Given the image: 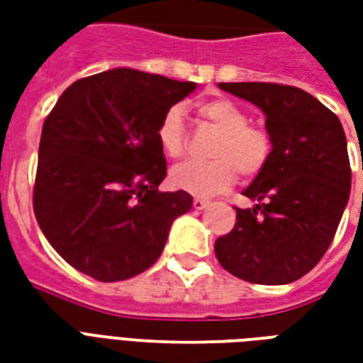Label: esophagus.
Listing matches in <instances>:
<instances>
[{"label":"esophagus","mask_w":363,"mask_h":363,"mask_svg":"<svg viewBox=\"0 0 363 363\" xmlns=\"http://www.w3.org/2000/svg\"><path fill=\"white\" fill-rule=\"evenodd\" d=\"M208 206H210V202L204 200V198H194V202H192V208H194V210H206Z\"/></svg>","instance_id":"obj_1"}]
</instances>
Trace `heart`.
<instances>
[{
	"instance_id": "b5f03b06",
	"label": "heart",
	"mask_w": 363,
	"mask_h": 363,
	"mask_svg": "<svg viewBox=\"0 0 363 363\" xmlns=\"http://www.w3.org/2000/svg\"><path fill=\"white\" fill-rule=\"evenodd\" d=\"M200 118L213 126L216 138L210 163H181L171 169L169 181L174 189L192 196H213L228 190L237 179V169L245 177L257 174L270 155V138L264 130L247 124V112L229 99H210L196 106ZM157 142L169 157H182L186 151V130L179 106L163 114L157 128Z\"/></svg>"
}]
</instances>
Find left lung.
Segmentation results:
<instances>
[{"mask_svg": "<svg viewBox=\"0 0 363 363\" xmlns=\"http://www.w3.org/2000/svg\"><path fill=\"white\" fill-rule=\"evenodd\" d=\"M264 112L270 155L243 194L235 228L213 249L220 264L252 284L280 286L309 272L333 243L350 198L342 124L307 91L276 83H220ZM363 167V165H362Z\"/></svg>", "mask_w": 363, "mask_h": 363, "instance_id": "left-lung-1", "label": "left lung"}]
</instances>
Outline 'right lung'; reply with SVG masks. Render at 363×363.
<instances>
[{"instance_id":"right-lung-1","label":"right lung","mask_w":363,"mask_h":363,"mask_svg":"<svg viewBox=\"0 0 363 363\" xmlns=\"http://www.w3.org/2000/svg\"><path fill=\"white\" fill-rule=\"evenodd\" d=\"M196 83L116 67L72 83L44 120L35 216L67 264L120 281L161 257L184 190L159 192L167 174L159 122Z\"/></svg>"}]
</instances>
